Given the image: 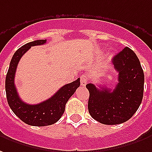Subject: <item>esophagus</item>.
I'll return each mask as SVG.
<instances>
[{
  "label": "esophagus",
  "instance_id": "esophagus-1",
  "mask_svg": "<svg viewBox=\"0 0 152 152\" xmlns=\"http://www.w3.org/2000/svg\"><path fill=\"white\" fill-rule=\"evenodd\" d=\"M89 80H90L89 76L87 74H83L82 76H80V84H81V86H85L87 84V82L89 81Z\"/></svg>",
  "mask_w": 152,
  "mask_h": 152
}]
</instances>
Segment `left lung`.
Returning a JSON list of instances; mask_svg holds the SVG:
<instances>
[{"mask_svg":"<svg viewBox=\"0 0 152 152\" xmlns=\"http://www.w3.org/2000/svg\"><path fill=\"white\" fill-rule=\"evenodd\" d=\"M118 73L114 89L105 85L99 88L87 84L90 92L88 109L91 116L106 125L123 124L130 119L142 103L144 91V73L138 58L128 47L113 58Z\"/></svg>","mask_w":152,"mask_h":152,"instance_id":"1","label":"left lung"}]
</instances>
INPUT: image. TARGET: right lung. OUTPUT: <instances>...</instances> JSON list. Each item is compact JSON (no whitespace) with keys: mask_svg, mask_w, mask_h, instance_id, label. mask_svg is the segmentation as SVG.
<instances>
[{"mask_svg":"<svg viewBox=\"0 0 152 152\" xmlns=\"http://www.w3.org/2000/svg\"><path fill=\"white\" fill-rule=\"evenodd\" d=\"M46 41V39L35 40L20 48L12 57L6 77V98L10 108L24 123L36 127L48 126L58 122L65 111L66 102L80 85L78 78L72 83L63 86L51 98L37 104H28L21 100L15 86V75L18 63L21 57L31 47L44 44Z\"/></svg>","mask_w":152,"mask_h":152,"instance_id":"obj_1","label":"right lung"}]
</instances>
